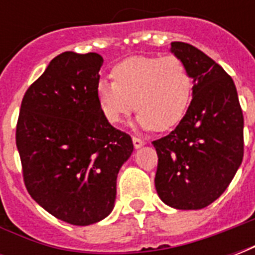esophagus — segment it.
Wrapping results in <instances>:
<instances>
[{
  "label": "esophagus",
  "instance_id": "obj_1",
  "mask_svg": "<svg viewBox=\"0 0 255 255\" xmlns=\"http://www.w3.org/2000/svg\"><path fill=\"white\" fill-rule=\"evenodd\" d=\"M132 142H133V146H135V149H139V147H142V146L146 143L143 139L138 138V136H132Z\"/></svg>",
  "mask_w": 255,
  "mask_h": 255
}]
</instances>
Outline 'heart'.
<instances>
[{"label": "heart", "mask_w": 255, "mask_h": 255, "mask_svg": "<svg viewBox=\"0 0 255 255\" xmlns=\"http://www.w3.org/2000/svg\"><path fill=\"white\" fill-rule=\"evenodd\" d=\"M113 82L95 87L104 116L122 123L135 108V124L142 129L166 131L186 115L192 95V79L186 64L173 57H129L112 69Z\"/></svg>", "instance_id": "obj_1"}]
</instances>
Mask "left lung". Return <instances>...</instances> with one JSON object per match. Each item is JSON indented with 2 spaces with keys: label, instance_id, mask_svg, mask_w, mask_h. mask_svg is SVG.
<instances>
[{
  "label": "left lung",
  "instance_id": "left-lung-1",
  "mask_svg": "<svg viewBox=\"0 0 255 255\" xmlns=\"http://www.w3.org/2000/svg\"><path fill=\"white\" fill-rule=\"evenodd\" d=\"M171 52L190 71L192 100L179 126L153 142L155 190L171 208L197 210L214 202L241 166L243 113L235 83L219 64L184 42H172Z\"/></svg>",
  "mask_w": 255,
  "mask_h": 255
}]
</instances>
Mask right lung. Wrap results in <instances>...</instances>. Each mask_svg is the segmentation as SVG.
Wrapping results in <instances>:
<instances>
[{"label":"right lung","mask_w":255,"mask_h":255,"mask_svg":"<svg viewBox=\"0 0 255 255\" xmlns=\"http://www.w3.org/2000/svg\"><path fill=\"white\" fill-rule=\"evenodd\" d=\"M104 58L64 52L25 91L16 127L27 191L58 220L90 225L115 208L132 139L112 127L95 87Z\"/></svg>","instance_id":"right-lung-1"}]
</instances>
